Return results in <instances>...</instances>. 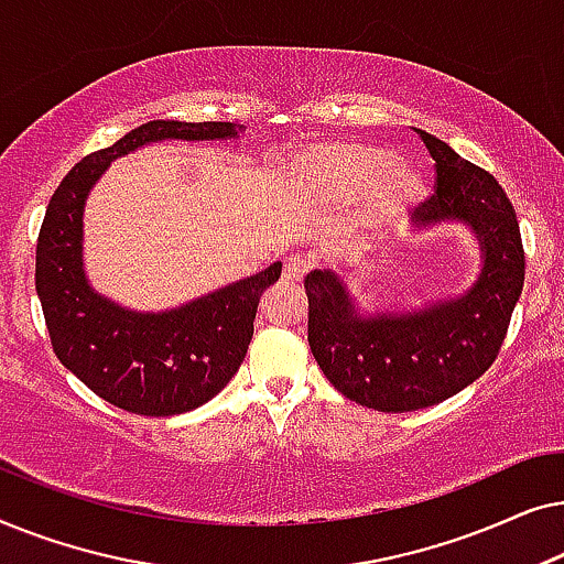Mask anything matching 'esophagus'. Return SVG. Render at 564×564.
I'll list each match as a JSON object with an SVG mask.
<instances>
[{"instance_id": "obj_1", "label": "esophagus", "mask_w": 564, "mask_h": 564, "mask_svg": "<svg viewBox=\"0 0 564 564\" xmlns=\"http://www.w3.org/2000/svg\"><path fill=\"white\" fill-rule=\"evenodd\" d=\"M284 280L288 282H303V276L307 274V264L300 257H292L284 261Z\"/></svg>"}]
</instances>
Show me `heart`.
Segmentation results:
<instances>
[{
    "instance_id": "1",
    "label": "heart",
    "mask_w": 564,
    "mask_h": 564,
    "mask_svg": "<svg viewBox=\"0 0 564 564\" xmlns=\"http://www.w3.org/2000/svg\"><path fill=\"white\" fill-rule=\"evenodd\" d=\"M292 172L315 195L336 205H354V236L377 238L405 218L421 197L423 182L413 166L392 161L372 143H323L295 153Z\"/></svg>"
}]
</instances>
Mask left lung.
<instances>
[{"mask_svg": "<svg viewBox=\"0 0 564 564\" xmlns=\"http://www.w3.org/2000/svg\"><path fill=\"white\" fill-rule=\"evenodd\" d=\"M415 133L436 161V192L419 207V228L452 220L473 230L482 251L473 288L413 311L365 315L336 272L305 276L315 361L341 395L382 413L436 405L488 372L527 267L516 210L496 176L426 130Z\"/></svg>", "mask_w": 564, "mask_h": 564, "instance_id": "left-lung-1", "label": "left lung"}]
</instances>
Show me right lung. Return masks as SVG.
Masks as SVG:
<instances>
[{"mask_svg": "<svg viewBox=\"0 0 564 564\" xmlns=\"http://www.w3.org/2000/svg\"><path fill=\"white\" fill-rule=\"evenodd\" d=\"M236 122L151 120L110 149L84 156L53 192L35 251V290L53 351L107 403L138 415L199 408L238 372L253 336L259 297L280 280L282 261L187 305L128 311L99 295L84 274V203L110 161L159 141H228Z\"/></svg>", "mask_w": 564, "mask_h": 564, "instance_id": "right-lung-1", "label": "right lung"}]
</instances>
